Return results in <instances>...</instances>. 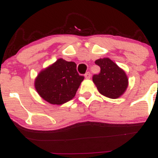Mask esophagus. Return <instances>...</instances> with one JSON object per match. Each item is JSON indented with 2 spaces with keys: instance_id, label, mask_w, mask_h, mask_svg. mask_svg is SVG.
I'll list each match as a JSON object with an SVG mask.
<instances>
[{
  "instance_id": "1",
  "label": "esophagus",
  "mask_w": 158,
  "mask_h": 158,
  "mask_svg": "<svg viewBox=\"0 0 158 158\" xmlns=\"http://www.w3.org/2000/svg\"><path fill=\"white\" fill-rule=\"evenodd\" d=\"M85 79H90L91 73H89V72H87V73L85 74Z\"/></svg>"
}]
</instances>
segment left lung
Wrapping results in <instances>:
<instances>
[{
  "label": "left lung",
  "mask_w": 158,
  "mask_h": 158,
  "mask_svg": "<svg viewBox=\"0 0 158 158\" xmlns=\"http://www.w3.org/2000/svg\"><path fill=\"white\" fill-rule=\"evenodd\" d=\"M95 63L101 69L99 74L92 77L98 92L110 98H118L123 95L128 85L125 71L109 58L99 59Z\"/></svg>",
  "instance_id": "1"
}]
</instances>
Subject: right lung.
<instances>
[{"label": "right lung", "mask_w": 158, "mask_h": 158, "mask_svg": "<svg viewBox=\"0 0 158 158\" xmlns=\"http://www.w3.org/2000/svg\"><path fill=\"white\" fill-rule=\"evenodd\" d=\"M74 62L63 59L42 70L35 79V88L41 98L50 104L62 105L73 99L83 81Z\"/></svg>", "instance_id": "right-lung-1"}]
</instances>
